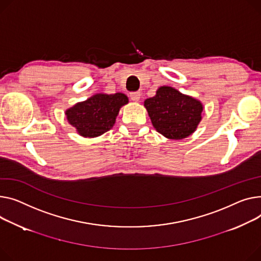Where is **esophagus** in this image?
Returning a JSON list of instances; mask_svg holds the SVG:
<instances>
[{"label": "esophagus", "instance_id": "1", "mask_svg": "<svg viewBox=\"0 0 261 261\" xmlns=\"http://www.w3.org/2000/svg\"><path fill=\"white\" fill-rule=\"evenodd\" d=\"M130 98L133 100V101H138L141 98V92H131L130 93Z\"/></svg>", "mask_w": 261, "mask_h": 261}]
</instances>
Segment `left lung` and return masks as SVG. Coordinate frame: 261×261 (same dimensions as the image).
<instances>
[{"label":"left lung","mask_w":261,"mask_h":261,"mask_svg":"<svg viewBox=\"0 0 261 261\" xmlns=\"http://www.w3.org/2000/svg\"><path fill=\"white\" fill-rule=\"evenodd\" d=\"M152 125L170 140H182L192 134L201 119L202 105L193 97L164 86L145 100Z\"/></svg>","instance_id":"left-lung-1"}]
</instances>
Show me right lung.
Wrapping results in <instances>:
<instances>
[{"label":"right lung","mask_w":261,"mask_h":261,"mask_svg":"<svg viewBox=\"0 0 261 261\" xmlns=\"http://www.w3.org/2000/svg\"><path fill=\"white\" fill-rule=\"evenodd\" d=\"M128 102L123 93L96 94L66 111L69 124L85 137H95L110 130L119 108Z\"/></svg>","instance_id":"1"}]
</instances>
